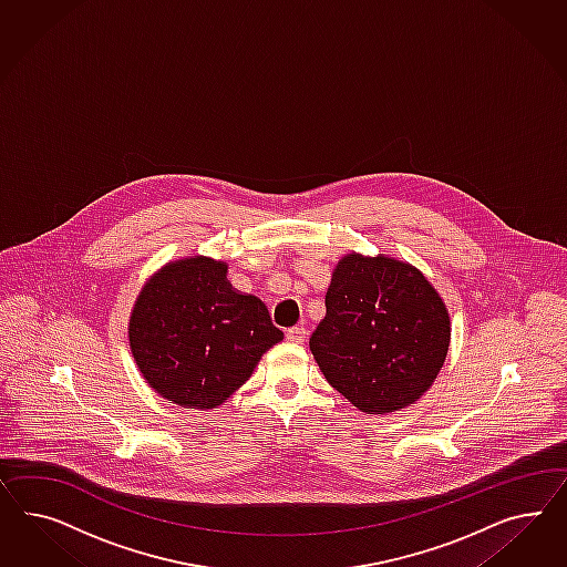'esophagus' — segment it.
Segmentation results:
<instances>
[{
  "label": "esophagus",
  "mask_w": 567,
  "mask_h": 567,
  "mask_svg": "<svg viewBox=\"0 0 567 567\" xmlns=\"http://www.w3.org/2000/svg\"><path fill=\"white\" fill-rule=\"evenodd\" d=\"M287 341L289 343H303L306 341V328L292 327L287 330Z\"/></svg>",
  "instance_id": "34e87169"
}]
</instances>
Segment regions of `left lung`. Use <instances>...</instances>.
<instances>
[{
  "mask_svg": "<svg viewBox=\"0 0 567 567\" xmlns=\"http://www.w3.org/2000/svg\"><path fill=\"white\" fill-rule=\"evenodd\" d=\"M449 343L451 316L426 276L403 259L351 251L332 270L309 349L332 389L384 415L429 391Z\"/></svg>",
  "mask_w": 567,
  "mask_h": 567,
  "instance_id": "1",
  "label": "left lung"
}]
</instances>
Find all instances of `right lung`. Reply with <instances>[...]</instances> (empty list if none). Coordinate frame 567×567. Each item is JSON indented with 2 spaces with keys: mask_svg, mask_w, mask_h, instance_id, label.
I'll use <instances>...</instances> for the list:
<instances>
[{
  "mask_svg": "<svg viewBox=\"0 0 567 567\" xmlns=\"http://www.w3.org/2000/svg\"><path fill=\"white\" fill-rule=\"evenodd\" d=\"M228 264L207 256L164 264L141 287L128 347L157 395L187 410L223 405L285 339L266 303L228 282Z\"/></svg>",
  "mask_w": 567,
  "mask_h": 567,
  "instance_id": "right-lung-1",
  "label": "right lung"
}]
</instances>
